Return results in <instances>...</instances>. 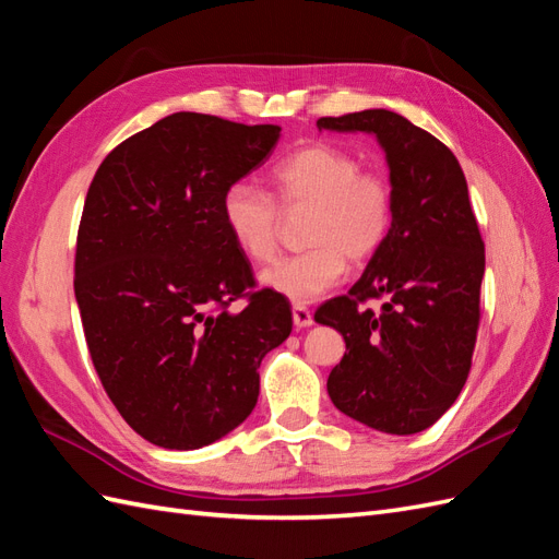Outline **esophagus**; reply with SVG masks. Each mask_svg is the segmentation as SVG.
<instances>
[{
    "label": "esophagus",
    "instance_id": "esophagus-1",
    "mask_svg": "<svg viewBox=\"0 0 559 559\" xmlns=\"http://www.w3.org/2000/svg\"><path fill=\"white\" fill-rule=\"evenodd\" d=\"M293 321L297 328H309L313 323V313L305 305H295L293 307Z\"/></svg>",
    "mask_w": 559,
    "mask_h": 559
}]
</instances>
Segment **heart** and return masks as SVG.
Wrapping results in <instances>:
<instances>
[{"mask_svg":"<svg viewBox=\"0 0 559 559\" xmlns=\"http://www.w3.org/2000/svg\"><path fill=\"white\" fill-rule=\"evenodd\" d=\"M276 198L252 181H236L222 195V222L236 248L257 264L278 252L281 209L305 212V252L285 257L262 274L266 288L311 302L342 281L352 264H366L392 231L394 189L378 169H361L349 151L313 143L271 171ZM280 203L276 204L275 200Z\"/></svg>","mask_w":559,"mask_h":559,"instance_id":"obj_1","label":"heart"}]
</instances>
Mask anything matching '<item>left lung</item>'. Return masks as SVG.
<instances>
[{
  "label": "left lung",
  "instance_id": "8db88e82",
  "mask_svg": "<svg viewBox=\"0 0 559 559\" xmlns=\"http://www.w3.org/2000/svg\"><path fill=\"white\" fill-rule=\"evenodd\" d=\"M319 130L370 132L388 153L392 231L347 295L317 319L347 342L328 394L345 416L388 435L435 425L461 394L479 331L484 240L449 146L392 110L321 118ZM382 298L373 312L362 305Z\"/></svg>",
  "mask_w": 559,
  "mask_h": 559
}]
</instances>
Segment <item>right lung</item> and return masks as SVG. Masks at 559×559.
<instances>
[{
    "instance_id": "add662e5",
    "label": "right lung",
    "mask_w": 559,
    "mask_h": 559,
    "mask_svg": "<svg viewBox=\"0 0 559 559\" xmlns=\"http://www.w3.org/2000/svg\"><path fill=\"white\" fill-rule=\"evenodd\" d=\"M278 134L175 112L112 148L90 183L75 250L84 337L110 402L155 447L191 451L238 427L260 396L257 368L293 331L290 305L254 290L222 222L224 191Z\"/></svg>"
}]
</instances>
